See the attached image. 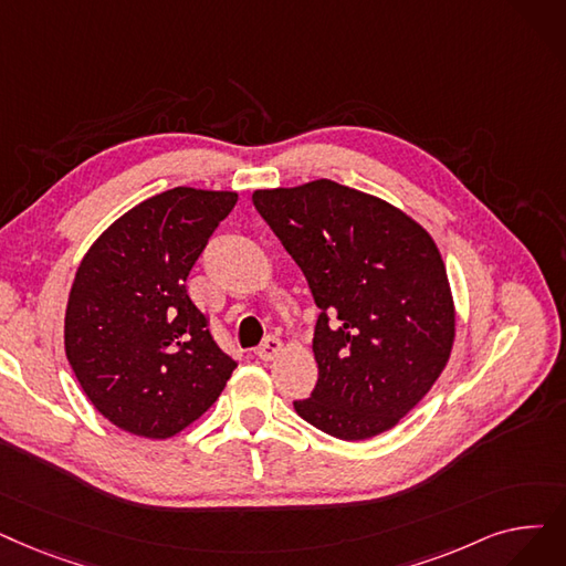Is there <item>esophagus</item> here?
I'll list each match as a JSON object with an SVG mask.
<instances>
[{
  "mask_svg": "<svg viewBox=\"0 0 566 566\" xmlns=\"http://www.w3.org/2000/svg\"><path fill=\"white\" fill-rule=\"evenodd\" d=\"M280 352H282V339L275 337V335H270V337L263 339V344L256 349V356L261 360H273Z\"/></svg>",
  "mask_w": 566,
  "mask_h": 566,
  "instance_id": "esophagus-1",
  "label": "esophagus"
}]
</instances>
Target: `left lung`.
I'll list each match as a JSON object with an SVG mask.
<instances>
[{"instance_id": "obj_1", "label": "left lung", "mask_w": 566, "mask_h": 566, "mask_svg": "<svg viewBox=\"0 0 566 566\" xmlns=\"http://www.w3.org/2000/svg\"><path fill=\"white\" fill-rule=\"evenodd\" d=\"M252 201L307 277L316 307L312 398L322 432L358 441L398 426L444 373L455 339L432 235L379 196L333 180L256 189Z\"/></svg>"}]
</instances>
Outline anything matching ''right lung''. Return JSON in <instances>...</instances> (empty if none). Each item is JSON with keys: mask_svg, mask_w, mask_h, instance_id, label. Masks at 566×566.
<instances>
[{"mask_svg": "<svg viewBox=\"0 0 566 566\" xmlns=\"http://www.w3.org/2000/svg\"><path fill=\"white\" fill-rule=\"evenodd\" d=\"M235 201L238 191H161L117 217L83 256L64 349L94 409L119 430L147 439L182 432L235 370L185 286Z\"/></svg>", "mask_w": 566, "mask_h": 566, "instance_id": "add662e5", "label": "right lung"}]
</instances>
